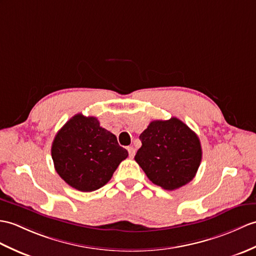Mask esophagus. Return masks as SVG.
<instances>
[{"mask_svg":"<svg viewBox=\"0 0 256 256\" xmlns=\"http://www.w3.org/2000/svg\"><path fill=\"white\" fill-rule=\"evenodd\" d=\"M128 155L130 158H133L135 155V150L133 148V146H128Z\"/></svg>","mask_w":256,"mask_h":256,"instance_id":"obj_1","label":"esophagus"}]
</instances>
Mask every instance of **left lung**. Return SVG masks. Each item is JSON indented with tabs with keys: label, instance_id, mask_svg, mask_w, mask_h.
I'll return each instance as SVG.
<instances>
[{
	"label": "left lung",
	"instance_id": "1",
	"mask_svg": "<svg viewBox=\"0 0 256 256\" xmlns=\"http://www.w3.org/2000/svg\"><path fill=\"white\" fill-rule=\"evenodd\" d=\"M140 140L135 160L154 184L172 191L192 181L200 164L202 147L186 124L176 118L152 121Z\"/></svg>",
	"mask_w": 256,
	"mask_h": 256
}]
</instances>
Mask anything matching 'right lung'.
I'll return each mask as SVG.
<instances>
[{
	"instance_id": "right-lung-1",
	"label": "right lung",
	"mask_w": 256,
	"mask_h": 256,
	"mask_svg": "<svg viewBox=\"0 0 256 256\" xmlns=\"http://www.w3.org/2000/svg\"><path fill=\"white\" fill-rule=\"evenodd\" d=\"M51 155L58 174L70 186L92 192L110 181L128 152L97 118L78 114L56 133Z\"/></svg>"
}]
</instances>
